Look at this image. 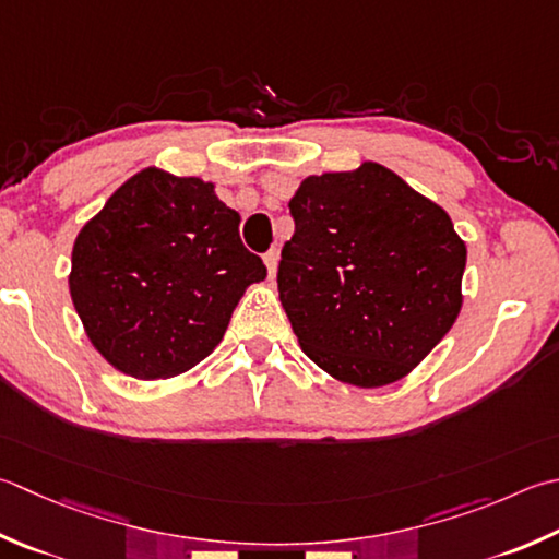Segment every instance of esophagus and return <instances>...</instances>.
Listing matches in <instances>:
<instances>
[{
	"label": "esophagus",
	"mask_w": 559,
	"mask_h": 559,
	"mask_svg": "<svg viewBox=\"0 0 559 559\" xmlns=\"http://www.w3.org/2000/svg\"><path fill=\"white\" fill-rule=\"evenodd\" d=\"M264 264H266V271H269V281L276 278V271H278V251L271 249L269 254L264 257Z\"/></svg>",
	"instance_id": "34e87169"
}]
</instances>
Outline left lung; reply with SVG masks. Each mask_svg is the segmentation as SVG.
I'll return each instance as SVG.
<instances>
[{"mask_svg": "<svg viewBox=\"0 0 559 559\" xmlns=\"http://www.w3.org/2000/svg\"><path fill=\"white\" fill-rule=\"evenodd\" d=\"M288 207L278 295L302 352L346 385L409 376L463 308L451 215L378 162L302 179Z\"/></svg>", "mask_w": 559, "mask_h": 559, "instance_id": "obj_1", "label": "left lung"}]
</instances>
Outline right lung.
<instances>
[{"mask_svg": "<svg viewBox=\"0 0 559 559\" xmlns=\"http://www.w3.org/2000/svg\"><path fill=\"white\" fill-rule=\"evenodd\" d=\"M215 183L159 167L111 193L72 247V305L92 346L120 373L167 380L223 342L266 266L239 239Z\"/></svg>", "mask_w": 559, "mask_h": 559, "instance_id": "add662e5", "label": "right lung"}]
</instances>
